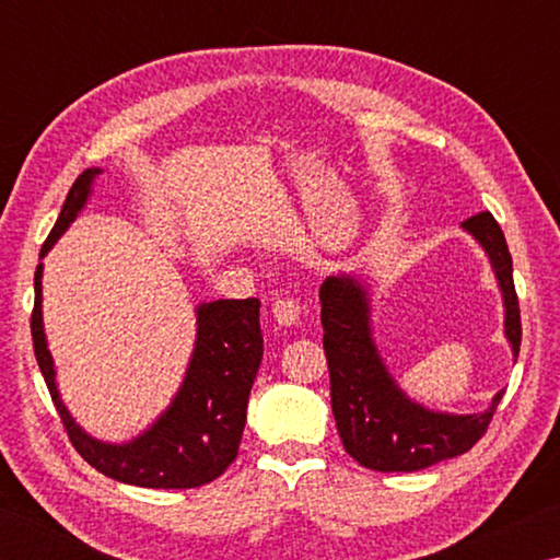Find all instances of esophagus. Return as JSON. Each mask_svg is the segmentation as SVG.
Masks as SVG:
<instances>
[{
  "label": "esophagus",
  "mask_w": 560,
  "mask_h": 560,
  "mask_svg": "<svg viewBox=\"0 0 560 560\" xmlns=\"http://www.w3.org/2000/svg\"><path fill=\"white\" fill-rule=\"evenodd\" d=\"M271 314L279 326H299L303 318V306L296 299H277L271 306Z\"/></svg>",
  "instance_id": "1"
}]
</instances>
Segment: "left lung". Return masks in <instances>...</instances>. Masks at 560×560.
Returning a JSON list of instances; mask_svg holds the SVG:
<instances>
[{"label": "left lung", "instance_id": "1", "mask_svg": "<svg viewBox=\"0 0 560 560\" xmlns=\"http://www.w3.org/2000/svg\"><path fill=\"white\" fill-rule=\"evenodd\" d=\"M485 246L504 299V334L514 355L521 346V316L511 254L499 222L479 212L462 222ZM320 324L330 375V407L346 452L375 471H420L459 457L489 428L504 390L485 412H434L410 400L387 373L371 334V306L363 283L348 273L320 283Z\"/></svg>", "mask_w": 560, "mask_h": 560}]
</instances>
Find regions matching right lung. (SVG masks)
I'll return each instance as SVG.
<instances>
[{
  "label": "right lung",
  "instance_id": "1",
  "mask_svg": "<svg viewBox=\"0 0 560 560\" xmlns=\"http://www.w3.org/2000/svg\"><path fill=\"white\" fill-rule=\"evenodd\" d=\"M98 167H89L75 177L66 195L59 220L46 236L39 259L54 242L69 230L91 197V185ZM42 273H34L32 338L36 363L49 387L56 412L75 452L106 477L132 487L148 489H195L210 485L230 467L240 452L246 402L257 377L264 338L259 328V299H220L197 306V340L189 358L185 381L167 410L126 444L93 440L83 432L61 402L56 371L46 348L42 318Z\"/></svg>",
  "mask_w": 560,
  "mask_h": 560
}]
</instances>
